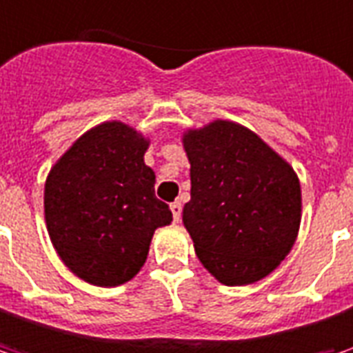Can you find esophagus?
<instances>
[{"label":"esophagus","instance_id":"obj_1","mask_svg":"<svg viewBox=\"0 0 353 353\" xmlns=\"http://www.w3.org/2000/svg\"><path fill=\"white\" fill-rule=\"evenodd\" d=\"M172 215H174V221H179V219H181V209H183V207H181V203H179V201H174V203H172Z\"/></svg>","mask_w":353,"mask_h":353}]
</instances>
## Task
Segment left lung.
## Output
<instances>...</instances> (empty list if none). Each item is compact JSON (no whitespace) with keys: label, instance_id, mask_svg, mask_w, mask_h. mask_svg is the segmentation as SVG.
I'll use <instances>...</instances> for the list:
<instances>
[{"label":"left lung","instance_id":"8db88e82","mask_svg":"<svg viewBox=\"0 0 353 353\" xmlns=\"http://www.w3.org/2000/svg\"><path fill=\"white\" fill-rule=\"evenodd\" d=\"M183 148L192 163L183 225L201 265L227 286L265 279L299 235L294 170L254 132L227 120L183 134Z\"/></svg>","mask_w":353,"mask_h":353}]
</instances>
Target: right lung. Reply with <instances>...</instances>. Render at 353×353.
Segmentation results:
<instances>
[{"instance_id":"obj_1","label":"right lung","mask_w":353,"mask_h":353,"mask_svg":"<svg viewBox=\"0 0 353 353\" xmlns=\"http://www.w3.org/2000/svg\"><path fill=\"white\" fill-rule=\"evenodd\" d=\"M148 140L104 122L83 134L45 183V219L63 263L83 281L118 286L146 263L152 235L172 223L144 163Z\"/></svg>"}]
</instances>
